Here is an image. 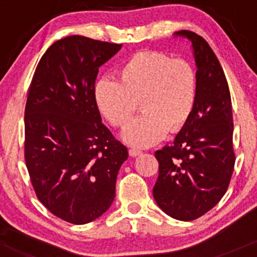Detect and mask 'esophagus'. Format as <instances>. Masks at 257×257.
<instances>
[{
  "label": "esophagus",
  "mask_w": 257,
  "mask_h": 257,
  "mask_svg": "<svg viewBox=\"0 0 257 257\" xmlns=\"http://www.w3.org/2000/svg\"><path fill=\"white\" fill-rule=\"evenodd\" d=\"M128 154H130L131 157H138V156H140V154H142V151L133 148V149H130V151H128Z\"/></svg>",
  "instance_id": "1"
}]
</instances>
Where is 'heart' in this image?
<instances>
[{
	"label": "heart",
	"mask_w": 257,
	"mask_h": 257,
	"mask_svg": "<svg viewBox=\"0 0 257 257\" xmlns=\"http://www.w3.org/2000/svg\"><path fill=\"white\" fill-rule=\"evenodd\" d=\"M119 78L99 79L94 96L101 114L113 126L130 121L140 101L143 113L122 131L134 147H151L178 133L192 114L197 99V74L190 63L158 51L138 52L119 69Z\"/></svg>",
	"instance_id": "heart-1"
}]
</instances>
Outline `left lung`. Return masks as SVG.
<instances>
[{
	"instance_id": "8db88e82",
	"label": "left lung",
	"mask_w": 257,
	"mask_h": 257,
	"mask_svg": "<svg viewBox=\"0 0 257 257\" xmlns=\"http://www.w3.org/2000/svg\"><path fill=\"white\" fill-rule=\"evenodd\" d=\"M175 36L192 42L197 65V99L172 145L156 152L160 172L153 197L174 219H198L219 203L234 170L233 113L225 74L206 40L194 32Z\"/></svg>"
}]
</instances>
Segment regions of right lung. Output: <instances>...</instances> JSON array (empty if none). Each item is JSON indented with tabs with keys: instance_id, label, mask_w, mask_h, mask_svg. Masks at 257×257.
I'll use <instances>...</instances> for the list:
<instances>
[{
	"instance_id": "1",
	"label": "right lung",
	"mask_w": 257,
	"mask_h": 257,
	"mask_svg": "<svg viewBox=\"0 0 257 257\" xmlns=\"http://www.w3.org/2000/svg\"><path fill=\"white\" fill-rule=\"evenodd\" d=\"M121 47L77 35L61 38L41 58L29 86L24 157L32 185L50 212L77 225L110 207L128 157L101 123L94 96L99 68Z\"/></svg>"
}]
</instances>
